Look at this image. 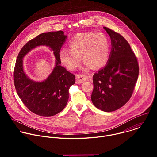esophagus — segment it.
I'll return each mask as SVG.
<instances>
[{
  "instance_id": "1",
  "label": "esophagus",
  "mask_w": 157,
  "mask_h": 157,
  "mask_svg": "<svg viewBox=\"0 0 157 157\" xmlns=\"http://www.w3.org/2000/svg\"><path fill=\"white\" fill-rule=\"evenodd\" d=\"M87 79V76L85 75H83V74L77 75L76 76V81L78 84L82 83L83 82L86 81Z\"/></svg>"
}]
</instances>
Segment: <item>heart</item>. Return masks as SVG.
Instances as JSON below:
<instances>
[{
  "mask_svg": "<svg viewBox=\"0 0 157 157\" xmlns=\"http://www.w3.org/2000/svg\"><path fill=\"white\" fill-rule=\"evenodd\" d=\"M69 47L70 50L63 48L59 54L61 62L69 70L77 68L81 57L84 65L93 69L103 66L109 57L110 41L102 32L79 33L70 41Z\"/></svg>",
  "mask_w": 157,
  "mask_h": 157,
  "instance_id": "heart-1",
  "label": "heart"
}]
</instances>
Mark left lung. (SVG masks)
<instances>
[{"label":"left lung","instance_id":"left-lung-1","mask_svg":"<svg viewBox=\"0 0 157 157\" xmlns=\"http://www.w3.org/2000/svg\"><path fill=\"white\" fill-rule=\"evenodd\" d=\"M110 36L111 52L106 65L93 75L91 101L104 112H113L130 99L139 76V64L127 41L118 33L103 27Z\"/></svg>","mask_w":157,"mask_h":157}]
</instances>
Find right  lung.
Instances as JSON below:
<instances>
[{
	"instance_id": "add662e5",
	"label": "right lung",
	"mask_w": 157,
	"mask_h": 157,
	"mask_svg": "<svg viewBox=\"0 0 157 157\" xmlns=\"http://www.w3.org/2000/svg\"><path fill=\"white\" fill-rule=\"evenodd\" d=\"M67 35L61 30L43 33L27 42L18 55L14 69V84L17 93L25 105L34 114L44 117L55 116L66 107L69 89L75 82V76L60 65L59 52ZM46 46L54 53L56 65L45 80L30 79L23 68V58L34 48Z\"/></svg>"
}]
</instances>
